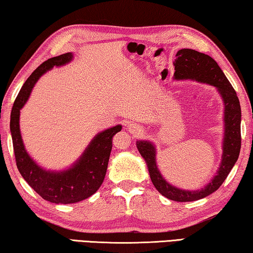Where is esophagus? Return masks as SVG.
Listing matches in <instances>:
<instances>
[{
    "label": "esophagus",
    "instance_id": "1",
    "mask_svg": "<svg viewBox=\"0 0 253 253\" xmlns=\"http://www.w3.org/2000/svg\"><path fill=\"white\" fill-rule=\"evenodd\" d=\"M127 130H129L131 133H139L141 131V127L139 126H136L135 123H129L127 124Z\"/></svg>",
    "mask_w": 253,
    "mask_h": 253
}]
</instances>
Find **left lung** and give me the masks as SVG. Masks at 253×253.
I'll return each mask as SVG.
<instances>
[{"mask_svg":"<svg viewBox=\"0 0 253 253\" xmlns=\"http://www.w3.org/2000/svg\"><path fill=\"white\" fill-rule=\"evenodd\" d=\"M173 62L176 81L191 80L214 86L223 101V140L222 157L209 183L198 190L176 188L163 178L157 165V148L149 140L136 141L141 157L147 163L150 178L154 187L162 196L178 202L197 201L213 193L227 179L236 165L241 148V108L237 93L225 77L218 63L211 56L191 48H182L176 52Z\"/></svg>","mask_w":253,"mask_h":253,"instance_id":"8db88e82","label":"left lung"}]
</instances>
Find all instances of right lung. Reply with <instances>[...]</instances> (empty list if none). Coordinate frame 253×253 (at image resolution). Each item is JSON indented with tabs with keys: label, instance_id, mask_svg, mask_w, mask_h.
<instances>
[{
	"label": "right lung",
	"instance_id": "add662e5",
	"mask_svg": "<svg viewBox=\"0 0 253 253\" xmlns=\"http://www.w3.org/2000/svg\"><path fill=\"white\" fill-rule=\"evenodd\" d=\"M73 60V53L54 56L39 66L26 80L17 94L11 112L10 130L16 166L21 175L39 196L52 203L80 202L94 194L101 187L108 169L112 138L122 126L109 127L95 134L80 158L64 170H46L35 162L26 151L20 130L21 109L28 102L35 83L54 66H63Z\"/></svg>",
	"mask_w": 253,
	"mask_h": 253
}]
</instances>
